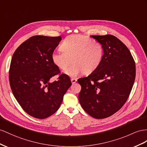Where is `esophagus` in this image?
<instances>
[{"instance_id": "34e87169", "label": "esophagus", "mask_w": 147, "mask_h": 147, "mask_svg": "<svg viewBox=\"0 0 147 147\" xmlns=\"http://www.w3.org/2000/svg\"><path fill=\"white\" fill-rule=\"evenodd\" d=\"M71 82H72L73 84L75 83L77 81V79H75V78H71Z\"/></svg>"}]
</instances>
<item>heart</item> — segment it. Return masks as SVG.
Wrapping results in <instances>:
<instances>
[{
	"label": "heart",
	"mask_w": 147,
	"mask_h": 147,
	"mask_svg": "<svg viewBox=\"0 0 147 147\" xmlns=\"http://www.w3.org/2000/svg\"><path fill=\"white\" fill-rule=\"evenodd\" d=\"M62 51L51 53L54 65L65 73L75 77L81 73L90 74L96 70L103 58L104 48L100 42L88 36L77 34L67 36L60 45Z\"/></svg>",
	"instance_id": "1"
}]
</instances>
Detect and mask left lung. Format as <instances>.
Instances as JSON below:
<instances>
[{
  "label": "left lung",
  "instance_id": "1",
  "mask_svg": "<svg viewBox=\"0 0 147 147\" xmlns=\"http://www.w3.org/2000/svg\"><path fill=\"white\" fill-rule=\"evenodd\" d=\"M102 45L100 65L88 77L80 78L79 100L82 109L96 119L110 117L129 98L135 81V63L128 48L112 35H91Z\"/></svg>",
  "mask_w": 147,
  "mask_h": 147
}]
</instances>
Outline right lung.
Wrapping results in <instances>:
<instances>
[{"label":"right lung","mask_w":147,"mask_h":147,"mask_svg":"<svg viewBox=\"0 0 147 147\" xmlns=\"http://www.w3.org/2000/svg\"><path fill=\"white\" fill-rule=\"evenodd\" d=\"M61 36L35 35L15 51L9 69V82L14 97L28 114L45 119L58 111L63 96L71 86L70 78L60 74L51 59ZM60 74L57 81L50 78Z\"/></svg>","instance_id":"obj_1"}]
</instances>
